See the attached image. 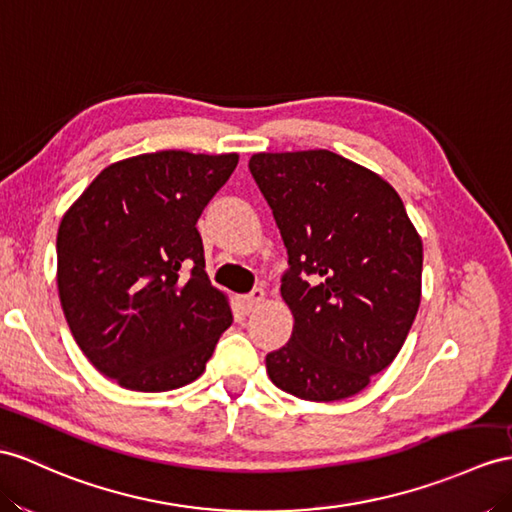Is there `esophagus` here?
Segmentation results:
<instances>
[{
	"mask_svg": "<svg viewBox=\"0 0 512 512\" xmlns=\"http://www.w3.org/2000/svg\"><path fill=\"white\" fill-rule=\"evenodd\" d=\"M263 302H265V291L263 289H254L252 293L239 297V304H241L245 313H252V310H256Z\"/></svg>",
	"mask_w": 512,
	"mask_h": 512,
	"instance_id": "34e87169",
	"label": "esophagus"
}]
</instances>
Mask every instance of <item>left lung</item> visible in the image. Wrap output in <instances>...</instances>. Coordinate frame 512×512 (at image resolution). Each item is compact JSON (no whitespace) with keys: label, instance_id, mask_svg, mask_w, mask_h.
<instances>
[{"label":"left lung","instance_id":"obj_1","mask_svg":"<svg viewBox=\"0 0 512 512\" xmlns=\"http://www.w3.org/2000/svg\"><path fill=\"white\" fill-rule=\"evenodd\" d=\"M249 171L289 254V343L265 363L310 402L363 391L402 350L421 302L423 247L389 182L328 149L256 154Z\"/></svg>","mask_w":512,"mask_h":512}]
</instances>
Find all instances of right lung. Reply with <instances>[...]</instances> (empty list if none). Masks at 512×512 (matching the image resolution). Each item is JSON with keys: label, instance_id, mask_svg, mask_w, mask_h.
Listing matches in <instances>:
<instances>
[{"label": "right lung", "instance_id": "right-lung-1", "mask_svg": "<svg viewBox=\"0 0 512 512\" xmlns=\"http://www.w3.org/2000/svg\"><path fill=\"white\" fill-rule=\"evenodd\" d=\"M239 156L167 152L106 167L56 239L73 339L106 378L158 393L199 378L232 310L206 276L197 232Z\"/></svg>", "mask_w": 512, "mask_h": 512}]
</instances>
